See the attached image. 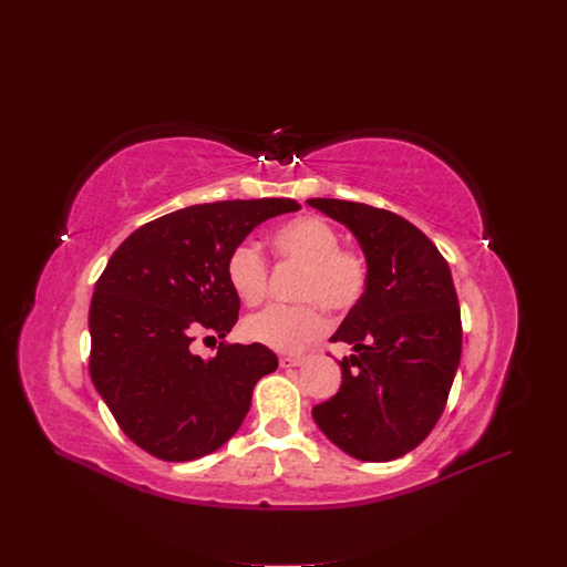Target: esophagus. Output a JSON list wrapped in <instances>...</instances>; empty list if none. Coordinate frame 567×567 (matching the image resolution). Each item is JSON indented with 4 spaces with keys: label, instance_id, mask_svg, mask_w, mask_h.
Returning a JSON list of instances; mask_svg holds the SVG:
<instances>
[{
    "label": "esophagus",
    "instance_id": "34e87169",
    "mask_svg": "<svg viewBox=\"0 0 567 567\" xmlns=\"http://www.w3.org/2000/svg\"><path fill=\"white\" fill-rule=\"evenodd\" d=\"M302 361L305 357H280V368H298Z\"/></svg>",
    "mask_w": 567,
    "mask_h": 567
}]
</instances>
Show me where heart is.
<instances>
[{
  "mask_svg": "<svg viewBox=\"0 0 567 567\" xmlns=\"http://www.w3.org/2000/svg\"><path fill=\"white\" fill-rule=\"evenodd\" d=\"M274 249L282 265L298 267L293 298L300 305H274L245 322V334L276 352H298L328 328L318 309L352 311L370 285L368 258L352 247H341V233L322 217L302 215L274 230ZM226 278L235 296L258 305L269 291V262L254 241L237 245L226 262Z\"/></svg>",
  "mask_w": 567,
  "mask_h": 567,
  "instance_id": "1",
  "label": "heart"
}]
</instances>
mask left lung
Masks as SVG:
<instances>
[{
  "label": "left lung",
  "mask_w": 567,
  "mask_h": 567,
  "mask_svg": "<svg viewBox=\"0 0 567 567\" xmlns=\"http://www.w3.org/2000/svg\"><path fill=\"white\" fill-rule=\"evenodd\" d=\"M307 204L346 224L370 265L363 300L330 339L357 354L341 361V388L313 406V422L357 460L401 457L437 424L460 365L462 320L449 262L396 213L343 199Z\"/></svg>",
  "instance_id": "obj_1"
}]
</instances>
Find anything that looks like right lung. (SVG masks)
Masks as SVG:
<instances>
[{"label":"right lung","mask_w":567,"mask_h":567,"mask_svg":"<svg viewBox=\"0 0 567 567\" xmlns=\"http://www.w3.org/2000/svg\"><path fill=\"white\" fill-rule=\"evenodd\" d=\"M293 199L197 204L136 228L110 258L90 307V374L121 431L158 460L217 451L245 422L256 383L278 368L260 346L221 341L190 352L197 332L224 339L239 298L226 262L258 224Z\"/></svg>","instance_id":"obj_1"}]
</instances>
